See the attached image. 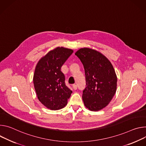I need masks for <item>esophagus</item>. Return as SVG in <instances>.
Here are the masks:
<instances>
[{
  "label": "esophagus",
  "mask_w": 146,
  "mask_h": 146,
  "mask_svg": "<svg viewBox=\"0 0 146 146\" xmlns=\"http://www.w3.org/2000/svg\"><path fill=\"white\" fill-rule=\"evenodd\" d=\"M72 88L74 89V90H76L77 89V85H72Z\"/></svg>",
  "instance_id": "34e87169"
}]
</instances>
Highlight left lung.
<instances>
[{
	"mask_svg": "<svg viewBox=\"0 0 146 146\" xmlns=\"http://www.w3.org/2000/svg\"><path fill=\"white\" fill-rule=\"evenodd\" d=\"M75 54L81 61L85 72L84 104L90 111H99L109 104L116 92L117 77L114 67L106 56L92 48H81Z\"/></svg>",
	"mask_w": 146,
	"mask_h": 146,
	"instance_id": "obj_1",
	"label": "left lung"
}]
</instances>
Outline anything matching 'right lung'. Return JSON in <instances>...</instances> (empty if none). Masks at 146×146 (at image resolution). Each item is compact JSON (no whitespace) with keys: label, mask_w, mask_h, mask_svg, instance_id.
<instances>
[{"label":"right lung","mask_w":146,"mask_h":146,"mask_svg":"<svg viewBox=\"0 0 146 146\" xmlns=\"http://www.w3.org/2000/svg\"><path fill=\"white\" fill-rule=\"evenodd\" d=\"M70 48L57 47L38 61L33 82L38 98L47 108L58 110L67 104L72 93L65 84L61 67L73 53Z\"/></svg>","instance_id":"1"}]
</instances>
